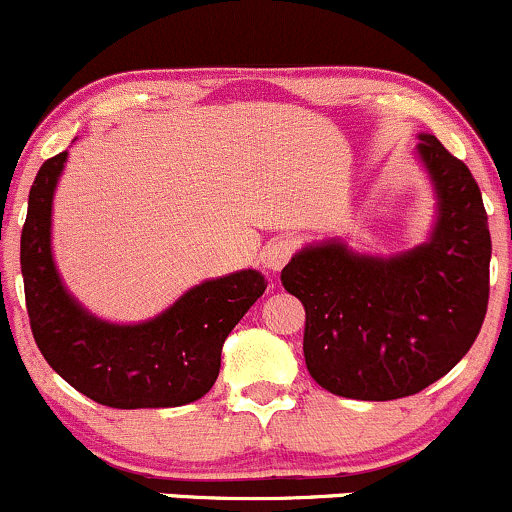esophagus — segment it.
<instances>
[{
  "mask_svg": "<svg viewBox=\"0 0 512 512\" xmlns=\"http://www.w3.org/2000/svg\"><path fill=\"white\" fill-rule=\"evenodd\" d=\"M295 249H297L295 239H287V237L275 239L273 244H268V249H266V266L271 268V271H280V268L290 261V256L295 254Z\"/></svg>",
  "mask_w": 512,
  "mask_h": 512,
  "instance_id": "obj_1",
  "label": "esophagus"
}]
</instances>
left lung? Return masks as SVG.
Masks as SVG:
<instances>
[{"instance_id": "obj_1", "label": "left lung", "mask_w": 512, "mask_h": 512, "mask_svg": "<svg viewBox=\"0 0 512 512\" xmlns=\"http://www.w3.org/2000/svg\"><path fill=\"white\" fill-rule=\"evenodd\" d=\"M438 220L426 244L389 258L343 241L304 246L283 268L304 304V363L331 394L389 401L418 394L467 355L488 307L491 234L467 164L418 135Z\"/></svg>"}]
</instances>
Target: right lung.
Here are the masks:
<instances>
[{
    "label": "right lung",
    "instance_id": "add662e5",
    "mask_svg": "<svg viewBox=\"0 0 512 512\" xmlns=\"http://www.w3.org/2000/svg\"><path fill=\"white\" fill-rule=\"evenodd\" d=\"M67 152L40 166L21 232L26 309L40 353L57 375L111 409H169L200 399L220 375L222 343L266 290L258 271L205 280L154 319L111 324L62 285L50 249L53 195Z\"/></svg>",
    "mask_w": 512,
    "mask_h": 512
}]
</instances>
